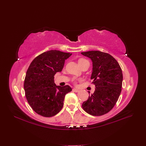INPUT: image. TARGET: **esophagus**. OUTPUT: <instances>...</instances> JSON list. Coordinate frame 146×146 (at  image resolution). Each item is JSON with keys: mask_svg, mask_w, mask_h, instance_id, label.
Masks as SVG:
<instances>
[{"mask_svg": "<svg viewBox=\"0 0 146 146\" xmlns=\"http://www.w3.org/2000/svg\"><path fill=\"white\" fill-rule=\"evenodd\" d=\"M73 92H79V90H78V89H73Z\"/></svg>", "mask_w": 146, "mask_h": 146, "instance_id": "esophagus-1", "label": "esophagus"}]
</instances>
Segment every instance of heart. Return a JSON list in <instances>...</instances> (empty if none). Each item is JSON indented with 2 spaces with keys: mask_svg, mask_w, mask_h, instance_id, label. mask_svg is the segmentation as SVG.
Returning <instances> with one entry per match:
<instances>
[{
  "mask_svg": "<svg viewBox=\"0 0 146 146\" xmlns=\"http://www.w3.org/2000/svg\"><path fill=\"white\" fill-rule=\"evenodd\" d=\"M86 60H85V59H83V58H81V59H80V60H79V61H78V63H79H79H82V62H83V61H86ZM77 83H78V82H77V81H74V85H77Z\"/></svg>",
  "mask_w": 146,
  "mask_h": 146,
  "instance_id": "b5f03b06",
  "label": "heart"
}]
</instances>
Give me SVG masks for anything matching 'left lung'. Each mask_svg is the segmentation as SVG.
<instances>
[{"instance_id":"1","label":"left lung","mask_w":146,"mask_h":146,"mask_svg":"<svg viewBox=\"0 0 146 146\" xmlns=\"http://www.w3.org/2000/svg\"><path fill=\"white\" fill-rule=\"evenodd\" d=\"M81 54L92 61L91 79L96 87L94 93L83 103L82 108L93 116L103 115L113 108L120 95L123 79L121 68L108 53L89 51Z\"/></svg>"}]
</instances>
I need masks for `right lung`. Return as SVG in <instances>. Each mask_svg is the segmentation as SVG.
I'll use <instances>...</instances> for the list:
<instances>
[{
    "label": "right lung",
    "instance_id": "1",
    "mask_svg": "<svg viewBox=\"0 0 146 146\" xmlns=\"http://www.w3.org/2000/svg\"><path fill=\"white\" fill-rule=\"evenodd\" d=\"M72 53L50 50L35 57L26 73L24 88L32 109L44 117L56 115L62 109L66 94L72 91L68 85L56 86L55 74L60 72L65 60Z\"/></svg>",
    "mask_w": 146,
    "mask_h": 146
}]
</instances>
